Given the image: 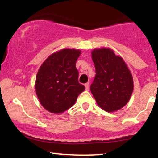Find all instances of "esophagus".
<instances>
[{"instance_id":"34e87169","label":"esophagus","mask_w":158,"mask_h":158,"mask_svg":"<svg viewBox=\"0 0 158 158\" xmlns=\"http://www.w3.org/2000/svg\"><path fill=\"white\" fill-rule=\"evenodd\" d=\"M84 85H85V90H89V83H86Z\"/></svg>"}]
</instances>
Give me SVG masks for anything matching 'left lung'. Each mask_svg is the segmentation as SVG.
<instances>
[{
	"mask_svg": "<svg viewBox=\"0 0 158 158\" xmlns=\"http://www.w3.org/2000/svg\"><path fill=\"white\" fill-rule=\"evenodd\" d=\"M96 75L90 90L98 106L107 112L117 111L129 102L133 91L131 72L122 57L110 48L91 51Z\"/></svg>",
	"mask_w": 158,
	"mask_h": 158,
	"instance_id": "obj_1",
	"label": "left lung"
}]
</instances>
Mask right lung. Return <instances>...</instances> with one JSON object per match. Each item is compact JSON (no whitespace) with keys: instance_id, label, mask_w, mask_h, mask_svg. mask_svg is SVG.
Instances as JSON below:
<instances>
[{"instance_id":"add662e5","label":"right lung","mask_w":158,"mask_h":158,"mask_svg":"<svg viewBox=\"0 0 158 158\" xmlns=\"http://www.w3.org/2000/svg\"><path fill=\"white\" fill-rule=\"evenodd\" d=\"M81 50L62 49L49 56L36 74L35 89L40 102L52 114H61L75 104L85 90L78 83L76 61Z\"/></svg>"}]
</instances>
